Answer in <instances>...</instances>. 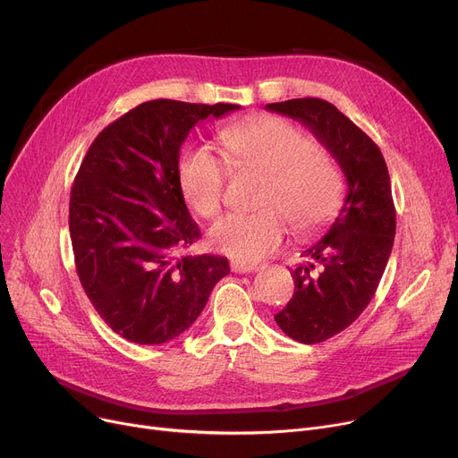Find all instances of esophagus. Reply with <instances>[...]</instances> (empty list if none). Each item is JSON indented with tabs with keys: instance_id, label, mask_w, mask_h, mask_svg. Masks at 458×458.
<instances>
[{
	"instance_id": "1",
	"label": "esophagus",
	"mask_w": 458,
	"mask_h": 458,
	"mask_svg": "<svg viewBox=\"0 0 458 458\" xmlns=\"http://www.w3.org/2000/svg\"><path fill=\"white\" fill-rule=\"evenodd\" d=\"M230 269L233 273H254L259 269V266H256V263H245V261H232Z\"/></svg>"
}]
</instances>
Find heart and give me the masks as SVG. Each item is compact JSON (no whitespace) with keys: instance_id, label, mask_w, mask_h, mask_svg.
<instances>
[{"instance_id":"b5f03b06","label":"heart","mask_w":458,"mask_h":458,"mask_svg":"<svg viewBox=\"0 0 458 458\" xmlns=\"http://www.w3.org/2000/svg\"><path fill=\"white\" fill-rule=\"evenodd\" d=\"M219 140L233 168L266 173L256 213H230L216 221L208 242L235 261H259L275 252L287 233L323 228L344 199V176L335 159L316 147L304 130L275 114L239 120L221 130ZM228 163L208 147H191L178 166L189 208L204 219L219 213Z\"/></svg>"}]
</instances>
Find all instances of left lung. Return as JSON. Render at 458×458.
<instances>
[{
	"label": "left lung",
	"mask_w": 458,
	"mask_h": 458,
	"mask_svg": "<svg viewBox=\"0 0 458 458\" xmlns=\"http://www.w3.org/2000/svg\"><path fill=\"white\" fill-rule=\"evenodd\" d=\"M311 130L347 180L340 215L292 271L293 299L275 316L301 344H321L352 325L371 302L395 237V208L386 161L377 144L338 107L319 98L267 104Z\"/></svg>",
	"instance_id": "left-lung-1"
}]
</instances>
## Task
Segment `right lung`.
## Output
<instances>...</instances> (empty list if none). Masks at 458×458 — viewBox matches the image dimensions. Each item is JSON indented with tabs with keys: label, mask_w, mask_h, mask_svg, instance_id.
Returning <instances> with one entry per match:
<instances>
[{
	"label": "right lung",
	"mask_w": 458,
	"mask_h": 458,
	"mask_svg": "<svg viewBox=\"0 0 458 458\" xmlns=\"http://www.w3.org/2000/svg\"><path fill=\"white\" fill-rule=\"evenodd\" d=\"M233 104L152 100L94 139L70 192V239L83 290L113 332L139 345L187 330L228 259L183 254L200 237L178 176L180 148L208 116Z\"/></svg>",
	"instance_id": "right-lung-1"
}]
</instances>
